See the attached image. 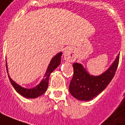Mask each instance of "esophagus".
Returning <instances> with one entry per match:
<instances>
[{
	"label": "esophagus",
	"instance_id": "esophagus-1",
	"mask_svg": "<svg viewBox=\"0 0 125 125\" xmlns=\"http://www.w3.org/2000/svg\"><path fill=\"white\" fill-rule=\"evenodd\" d=\"M64 57L65 60L69 61V62H73L76 59L75 53L73 51L72 48L70 47H68L65 49V51L64 52Z\"/></svg>",
	"mask_w": 125,
	"mask_h": 125
}]
</instances>
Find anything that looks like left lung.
Returning <instances> with one entry per match:
<instances>
[{"instance_id": "left-lung-1", "label": "left lung", "mask_w": 125, "mask_h": 125, "mask_svg": "<svg viewBox=\"0 0 125 125\" xmlns=\"http://www.w3.org/2000/svg\"><path fill=\"white\" fill-rule=\"evenodd\" d=\"M118 54L112 65L99 76L90 75L83 65L77 62L73 64L74 73L69 84V92L79 100L89 101L100 94L114 77L119 62Z\"/></svg>"}]
</instances>
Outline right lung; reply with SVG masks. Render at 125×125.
Here are the masks:
<instances>
[{"instance_id": "right-lung-1", "label": "right lung", "mask_w": 125, "mask_h": 125, "mask_svg": "<svg viewBox=\"0 0 125 125\" xmlns=\"http://www.w3.org/2000/svg\"><path fill=\"white\" fill-rule=\"evenodd\" d=\"M62 52H59L56 55L54 56L52 58V59L50 61V64L48 67L47 71L45 75H44V78L42 80V81L40 83L35 87L31 88V89H26L23 87L21 85H19L18 84H17L13 81L12 79L10 78L9 75V78L10 80V83L12 84L13 87L15 88L16 91L19 93V94L23 95V97L27 98H38L39 96L42 95L44 92L46 91L48 86V80H49V77H50V73L54 71V70L55 69L56 67H58L60 64L61 61V56H62ZM6 67H7V64L6 62Z\"/></svg>"}]
</instances>
